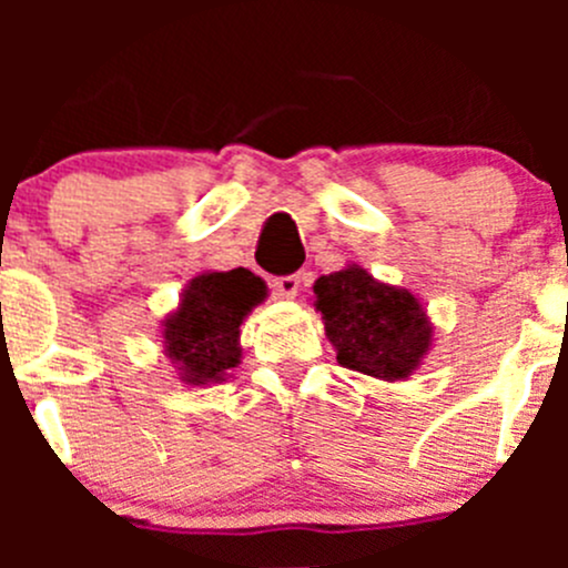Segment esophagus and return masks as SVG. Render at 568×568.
Masks as SVG:
<instances>
[{"label":"esophagus","instance_id":"obj_1","mask_svg":"<svg viewBox=\"0 0 568 568\" xmlns=\"http://www.w3.org/2000/svg\"><path fill=\"white\" fill-rule=\"evenodd\" d=\"M300 283H302L300 274H288V277H277V280H274V283H272L274 296H277V300H296V294H300Z\"/></svg>","mask_w":568,"mask_h":568}]
</instances>
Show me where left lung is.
I'll return each mask as SVG.
<instances>
[{
	"label": "left lung",
	"mask_w": 568,
	"mask_h": 568,
	"mask_svg": "<svg viewBox=\"0 0 568 568\" xmlns=\"http://www.w3.org/2000/svg\"><path fill=\"white\" fill-rule=\"evenodd\" d=\"M313 307L324 321L337 363L382 382H406L434 346L432 316L409 288L376 280L348 261L313 283Z\"/></svg>",
	"instance_id": "left-lung-1"
}]
</instances>
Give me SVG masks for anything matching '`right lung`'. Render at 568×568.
<instances>
[{
  "instance_id": "obj_1",
  "label": "right lung",
  "mask_w": 568,
  "mask_h": 568,
  "mask_svg": "<svg viewBox=\"0 0 568 568\" xmlns=\"http://www.w3.org/2000/svg\"><path fill=\"white\" fill-rule=\"evenodd\" d=\"M268 296L250 268L197 272L162 318V354L189 387L222 385L242 365V324Z\"/></svg>"
}]
</instances>
